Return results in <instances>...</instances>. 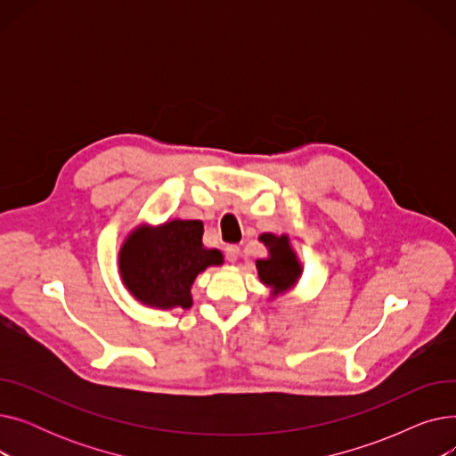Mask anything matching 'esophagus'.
<instances>
[{
  "label": "esophagus",
  "instance_id": "34e87169",
  "mask_svg": "<svg viewBox=\"0 0 456 456\" xmlns=\"http://www.w3.org/2000/svg\"><path fill=\"white\" fill-rule=\"evenodd\" d=\"M225 256L229 262H236L238 256H240V248L238 246H227L225 248Z\"/></svg>",
  "mask_w": 456,
  "mask_h": 456
}]
</instances>
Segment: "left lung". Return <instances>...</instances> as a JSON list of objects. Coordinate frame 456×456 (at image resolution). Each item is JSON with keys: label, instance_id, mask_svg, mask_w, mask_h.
<instances>
[{"label": "left lung", "instance_id": "left-lung-1", "mask_svg": "<svg viewBox=\"0 0 456 456\" xmlns=\"http://www.w3.org/2000/svg\"><path fill=\"white\" fill-rule=\"evenodd\" d=\"M258 240L268 248V258L256 260V272L262 284L272 289V297L289 294L297 284L303 268L301 262L290 244V238L286 234L265 232L258 236Z\"/></svg>", "mask_w": 456, "mask_h": 456}]
</instances>
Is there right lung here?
<instances>
[{
    "label": "right lung",
    "instance_id": "add662e5",
    "mask_svg": "<svg viewBox=\"0 0 456 456\" xmlns=\"http://www.w3.org/2000/svg\"><path fill=\"white\" fill-rule=\"evenodd\" d=\"M203 222L170 220L138 225L119 248L118 265L129 294L150 308H190V289L208 266L224 265L218 249L201 242Z\"/></svg>",
    "mask_w": 456,
    "mask_h": 456
}]
</instances>
